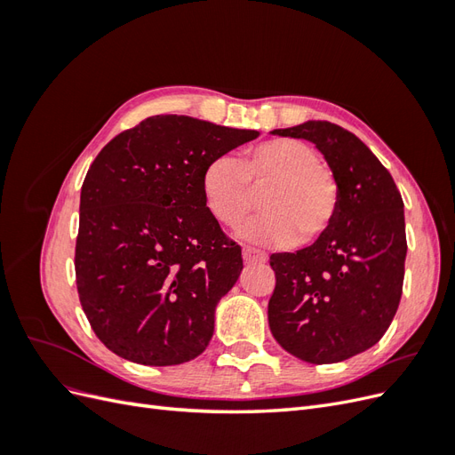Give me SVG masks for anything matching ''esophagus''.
<instances>
[{
	"mask_svg": "<svg viewBox=\"0 0 455 455\" xmlns=\"http://www.w3.org/2000/svg\"><path fill=\"white\" fill-rule=\"evenodd\" d=\"M243 259L246 261V264H264V261L267 259V256L258 251V249H252V246H244L243 249Z\"/></svg>",
	"mask_w": 455,
	"mask_h": 455,
	"instance_id": "1",
	"label": "esophagus"
}]
</instances>
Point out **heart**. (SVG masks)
<instances>
[{
    "label": "heart",
    "mask_w": 455,
    "mask_h": 455,
    "mask_svg": "<svg viewBox=\"0 0 455 455\" xmlns=\"http://www.w3.org/2000/svg\"><path fill=\"white\" fill-rule=\"evenodd\" d=\"M203 197L209 212L228 228L241 226L264 191L261 212L244 228V237L284 246L319 241L339 211V182L321 163L319 151L294 139H271L251 148L237 161L216 157L203 172Z\"/></svg>",
    "instance_id": "1"
}]
</instances>
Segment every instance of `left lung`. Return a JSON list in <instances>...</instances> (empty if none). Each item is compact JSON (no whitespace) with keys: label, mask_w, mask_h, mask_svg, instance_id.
<instances>
[{"label":"left lung","mask_w":455,"mask_h":455,"mask_svg":"<svg viewBox=\"0 0 455 455\" xmlns=\"http://www.w3.org/2000/svg\"><path fill=\"white\" fill-rule=\"evenodd\" d=\"M273 134L306 139L339 182L336 222L311 246L269 256L273 338L298 359L330 364L359 355L387 332L403 296L404 203L389 171L356 136L330 121Z\"/></svg>","instance_id":"obj_1"}]
</instances>
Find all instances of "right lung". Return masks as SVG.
<instances>
[{
    "instance_id": "add662e5",
    "label": "right lung",
    "mask_w": 455,
    "mask_h": 455,
    "mask_svg": "<svg viewBox=\"0 0 455 455\" xmlns=\"http://www.w3.org/2000/svg\"><path fill=\"white\" fill-rule=\"evenodd\" d=\"M258 131L154 116L109 140L79 201L76 283L104 346L146 366L199 356L243 258L209 212L203 172Z\"/></svg>"
}]
</instances>
